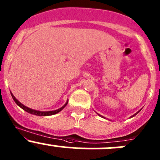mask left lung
Instances as JSON below:
<instances>
[{"label": "left lung", "instance_id": "8db88e82", "mask_svg": "<svg viewBox=\"0 0 160 160\" xmlns=\"http://www.w3.org/2000/svg\"><path fill=\"white\" fill-rule=\"evenodd\" d=\"M140 110H139V111H138V112H136V113H135V114H133V115H132V117H130V118H131V117H134V116H136V115H137V113H138V112H139V111H140ZM97 114H98V113H97ZM98 116H100V117H102V118H103V119H106V118H105V117H102V116H101V115H100V114H98Z\"/></svg>", "mask_w": 160, "mask_h": 160}]
</instances>
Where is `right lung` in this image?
<instances>
[{
    "label": "right lung",
    "instance_id": "right-lung-1",
    "mask_svg": "<svg viewBox=\"0 0 160 160\" xmlns=\"http://www.w3.org/2000/svg\"><path fill=\"white\" fill-rule=\"evenodd\" d=\"M11 97H12L13 100H14L15 102H16L17 105L19 106L21 109H23V110L26 111V112H29V113L33 114V115L40 116V117H46V116H51V115H54V114L58 113L59 112H60V111H61L65 107H66L67 102H68V100H67V101L66 102V103H65L63 107H60V109H58V110H51V111H39V110H33V109H31V108H29V107H26V106H24L23 104L21 103V102L18 101V100L16 99V97L13 95V93H11Z\"/></svg>",
    "mask_w": 160,
    "mask_h": 160
}]
</instances>
